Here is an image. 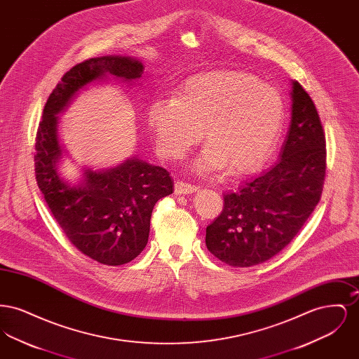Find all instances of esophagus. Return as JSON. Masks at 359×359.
Returning <instances> with one entry per match:
<instances>
[{
  "label": "esophagus",
  "instance_id": "esophagus-1",
  "mask_svg": "<svg viewBox=\"0 0 359 359\" xmlns=\"http://www.w3.org/2000/svg\"><path fill=\"white\" fill-rule=\"evenodd\" d=\"M198 188L192 184H187L184 182H176L175 183V194L176 195H187V194H194Z\"/></svg>",
  "mask_w": 359,
  "mask_h": 359
}]
</instances>
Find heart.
<instances>
[{"label":"heart","instance_id":"b5f03b06","mask_svg":"<svg viewBox=\"0 0 359 359\" xmlns=\"http://www.w3.org/2000/svg\"><path fill=\"white\" fill-rule=\"evenodd\" d=\"M285 103L273 87L242 71H212L188 78L173 98H156L147 123L157 152L182 158L201 141L207 148L194 163L198 173L233 176L259 170L281 135Z\"/></svg>","mask_w":359,"mask_h":359}]
</instances>
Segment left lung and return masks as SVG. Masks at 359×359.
Wrapping results in <instances>:
<instances>
[{"label": "left lung", "instance_id": "1", "mask_svg": "<svg viewBox=\"0 0 359 359\" xmlns=\"http://www.w3.org/2000/svg\"><path fill=\"white\" fill-rule=\"evenodd\" d=\"M292 113L280 158L271 170L223 195L222 212L205 229L207 249L222 262L249 268L280 253L320 201L325 137L318 110L292 82Z\"/></svg>", "mask_w": 359, "mask_h": 359}]
</instances>
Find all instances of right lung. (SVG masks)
Returning a JSON list of instances; mask_svg holds the SVG:
<instances>
[{
  "instance_id": "obj_1",
  "label": "right lung",
  "mask_w": 359,
  "mask_h": 359,
  "mask_svg": "<svg viewBox=\"0 0 359 359\" xmlns=\"http://www.w3.org/2000/svg\"><path fill=\"white\" fill-rule=\"evenodd\" d=\"M133 85L144 75L141 60L107 55L93 57L67 71L52 90L36 135L34 172L37 186L69 242L103 265H123L147 246L151 215L158 199L173 191L170 172L137 156L120 165L94 171L83 168L72 186L59 173L65 156L59 116L85 86L107 76Z\"/></svg>"
}]
</instances>
